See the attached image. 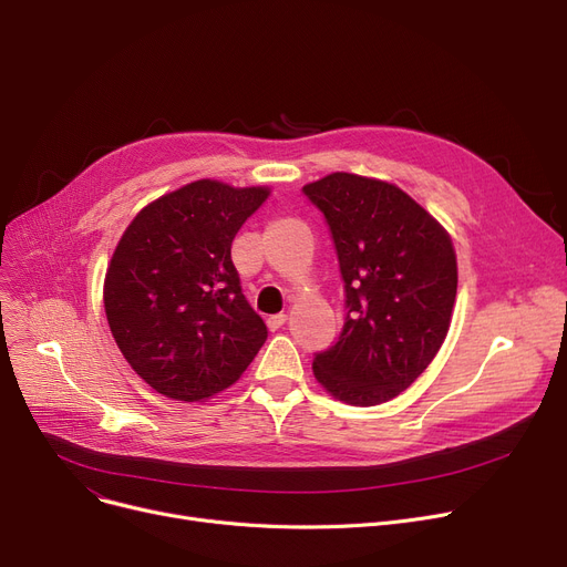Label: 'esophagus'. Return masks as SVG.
Returning a JSON list of instances; mask_svg holds the SVG:
<instances>
[{
    "label": "esophagus",
    "mask_w": 567,
    "mask_h": 567,
    "mask_svg": "<svg viewBox=\"0 0 567 567\" xmlns=\"http://www.w3.org/2000/svg\"><path fill=\"white\" fill-rule=\"evenodd\" d=\"M285 321H287V315H274V317H268V319H266L268 331H278V329H282Z\"/></svg>",
    "instance_id": "obj_1"
}]
</instances>
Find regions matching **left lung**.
<instances>
[{
	"instance_id": "1",
	"label": "left lung",
	"mask_w": 567,
	"mask_h": 567,
	"mask_svg": "<svg viewBox=\"0 0 567 567\" xmlns=\"http://www.w3.org/2000/svg\"><path fill=\"white\" fill-rule=\"evenodd\" d=\"M331 227L344 280L338 342L312 372L333 398L374 406L419 379L451 329L457 257L439 220L402 188L333 172L303 186Z\"/></svg>"
}]
</instances>
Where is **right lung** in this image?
<instances>
[{"instance_id": "right-lung-1", "label": "right lung", "mask_w": 567, "mask_h": 567, "mask_svg": "<svg viewBox=\"0 0 567 567\" xmlns=\"http://www.w3.org/2000/svg\"><path fill=\"white\" fill-rule=\"evenodd\" d=\"M268 195L199 178L146 204L118 238L103 287L107 323L161 395L202 402L229 389L266 342L231 241Z\"/></svg>"}]
</instances>
